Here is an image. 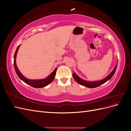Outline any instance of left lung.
Returning <instances> with one entry per match:
<instances>
[{"label": "left lung", "mask_w": 131, "mask_h": 131, "mask_svg": "<svg viewBox=\"0 0 131 131\" xmlns=\"http://www.w3.org/2000/svg\"><path fill=\"white\" fill-rule=\"evenodd\" d=\"M117 65V63L116 64L115 67V68L113 69V70L112 72H111V73L108 75V76L106 77L105 79H103L102 80H101V81H93V82L87 81L82 80V79L79 78L78 75L76 74H75L74 73L73 74V76L74 79H75V80L78 83H79V84H80L84 86L87 87V88H97V87L100 86L102 84H104L105 82L108 81L109 79H110L112 78V77L113 76L115 72V71H116Z\"/></svg>", "instance_id": "obj_1"}]
</instances>
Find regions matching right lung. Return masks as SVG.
I'll list each match as a JSON object with an SVG mask.
<instances>
[{
  "mask_svg": "<svg viewBox=\"0 0 131 131\" xmlns=\"http://www.w3.org/2000/svg\"><path fill=\"white\" fill-rule=\"evenodd\" d=\"M21 45H19L18 46L17 48L15 51V53L14 54V67H15V69L16 71V73L17 75H18V77L19 78V79H21V80L25 82L26 84L29 85L33 87L34 88H43V87H45L47 85H48L49 84L53 81L55 77V75H56V71L57 68H56L54 69L53 72L51 73L49 76L47 77L46 78L43 79H41V80H29V79H28L26 78L21 73V72H19L16 64V54L17 53L18 50L19 49V46H20Z\"/></svg>",
  "mask_w": 131,
  "mask_h": 131,
  "instance_id": "obj_1",
  "label": "right lung"
}]
</instances>
